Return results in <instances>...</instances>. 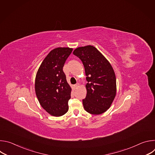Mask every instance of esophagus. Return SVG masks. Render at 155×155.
Listing matches in <instances>:
<instances>
[{"label": "esophagus", "mask_w": 155, "mask_h": 155, "mask_svg": "<svg viewBox=\"0 0 155 155\" xmlns=\"http://www.w3.org/2000/svg\"><path fill=\"white\" fill-rule=\"evenodd\" d=\"M80 86V83H77L76 84H75L74 86V88L75 90H76V89H77V88L78 87Z\"/></svg>", "instance_id": "esophagus-1"}]
</instances>
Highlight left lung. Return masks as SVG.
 <instances>
[{"label": "left lung", "instance_id": "8db88e82", "mask_svg": "<svg viewBox=\"0 0 155 155\" xmlns=\"http://www.w3.org/2000/svg\"><path fill=\"white\" fill-rule=\"evenodd\" d=\"M73 54L82 61L86 81V96L83 100L86 111L100 115L111 106L117 94L116 77L112 65L94 47L77 48Z\"/></svg>", "mask_w": 155, "mask_h": 155}]
</instances>
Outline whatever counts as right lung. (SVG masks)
<instances>
[{
	"mask_svg": "<svg viewBox=\"0 0 155 155\" xmlns=\"http://www.w3.org/2000/svg\"><path fill=\"white\" fill-rule=\"evenodd\" d=\"M73 48L58 47L43 59L37 71L35 91L38 101L50 115L61 117L69 110L72 88L66 80L63 67Z\"/></svg>",
	"mask_w": 155,
	"mask_h": 155,
	"instance_id": "1",
	"label": "right lung"
}]
</instances>
